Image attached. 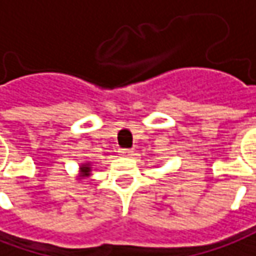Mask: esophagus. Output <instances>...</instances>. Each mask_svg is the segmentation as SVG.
<instances>
[{"label":"esophagus","instance_id":"34e87169","mask_svg":"<svg viewBox=\"0 0 256 256\" xmlns=\"http://www.w3.org/2000/svg\"><path fill=\"white\" fill-rule=\"evenodd\" d=\"M119 153H120V156H123V157H130V156H133V150L123 148V150H120Z\"/></svg>","mask_w":256,"mask_h":256}]
</instances>
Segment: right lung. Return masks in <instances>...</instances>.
Returning <instances> with one entry per match:
<instances>
[{
  "label": "right lung",
  "mask_w": 256,
  "mask_h": 256,
  "mask_svg": "<svg viewBox=\"0 0 256 256\" xmlns=\"http://www.w3.org/2000/svg\"><path fill=\"white\" fill-rule=\"evenodd\" d=\"M93 164L90 162H84V163L79 164V168H78V180H84L88 177L92 176Z\"/></svg>",
  "instance_id": "right-lung-1"
}]
</instances>
